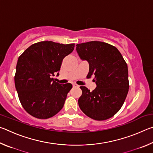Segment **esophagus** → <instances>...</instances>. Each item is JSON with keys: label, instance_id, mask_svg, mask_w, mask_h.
I'll return each mask as SVG.
<instances>
[{"label": "esophagus", "instance_id": "34e87169", "mask_svg": "<svg viewBox=\"0 0 153 153\" xmlns=\"http://www.w3.org/2000/svg\"><path fill=\"white\" fill-rule=\"evenodd\" d=\"M73 87L75 88V87H79L78 85H77L76 84H73Z\"/></svg>", "mask_w": 153, "mask_h": 153}]
</instances>
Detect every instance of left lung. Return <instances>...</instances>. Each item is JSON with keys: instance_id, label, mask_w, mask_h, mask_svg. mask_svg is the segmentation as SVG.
Returning <instances> with one entry per match:
<instances>
[{"instance_id": "obj_1", "label": "left lung", "mask_w": 153, "mask_h": 153, "mask_svg": "<svg viewBox=\"0 0 153 153\" xmlns=\"http://www.w3.org/2000/svg\"><path fill=\"white\" fill-rule=\"evenodd\" d=\"M76 51L79 58L89 64L87 77L94 76L97 84L92 92L85 86L80 87V109L94 120L112 117L122 107L128 93L127 63L117 48L100 41L78 44Z\"/></svg>"}]
</instances>
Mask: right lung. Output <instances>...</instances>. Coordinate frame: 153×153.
<instances>
[{
    "instance_id": "add662e5",
    "label": "right lung",
    "mask_w": 153,
    "mask_h": 153,
    "mask_svg": "<svg viewBox=\"0 0 153 153\" xmlns=\"http://www.w3.org/2000/svg\"><path fill=\"white\" fill-rule=\"evenodd\" d=\"M74 46L42 41L31 45L18 58L15 88L21 104L33 117L50 118L63 107L72 85L61 84L51 77L59 76L62 61Z\"/></svg>"
}]
</instances>
